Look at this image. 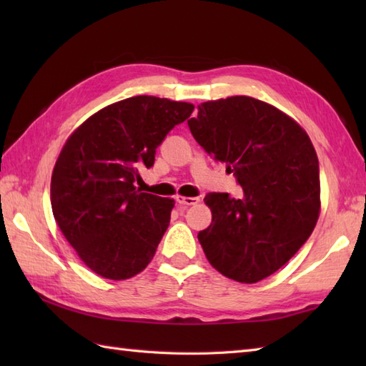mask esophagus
<instances>
[{
  "instance_id": "1",
  "label": "esophagus",
  "mask_w": 366,
  "mask_h": 366,
  "mask_svg": "<svg viewBox=\"0 0 366 366\" xmlns=\"http://www.w3.org/2000/svg\"><path fill=\"white\" fill-rule=\"evenodd\" d=\"M176 201L179 204H184V206H195L199 203V198H192V197H181V195H176Z\"/></svg>"
}]
</instances>
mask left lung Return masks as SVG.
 Masks as SVG:
<instances>
[{
	"label": "left lung",
	"instance_id": "8db88e82",
	"mask_svg": "<svg viewBox=\"0 0 366 366\" xmlns=\"http://www.w3.org/2000/svg\"><path fill=\"white\" fill-rule=\"evenodd\" d=\"M193 138L234 173L242 197L207 193L212 223L198 232L211 266L258 283L297 253L321 211L320 163L291 116L248 96L209 100L187 121Z\"/></svg>",
	"mask_w": 366,
	"mask_h": 366
}]
</instances>
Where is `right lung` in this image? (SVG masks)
I'll return each mask as SVG.
<instances>
[{
	"label": "right lung",
	"mask_w": 366,
	"mask_h": 366,
	"mask_svg": "<svg viewBox=\"0 0 366 366\" xmlns=\"http://www.w3.org/2000/svg\"><path fill=\"white\" fill-rule=\"evenodd\" d=\"M193 108L154 96L129 97L89 116L66 139L51 174V211L94 274L127 280L154 258L174 199L139 192L134 182Z\"/></svg>",
	"instance_id": "add662e5"
}]
</instances>
